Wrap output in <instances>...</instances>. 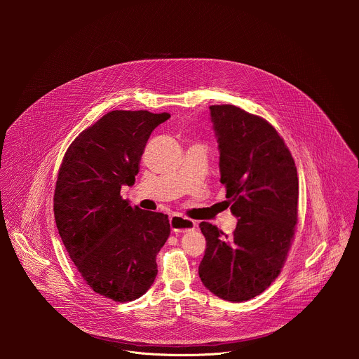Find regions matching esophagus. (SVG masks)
I'll list each match as a JSON object with an SVG mask.
<instances>
[{"instance_id":"esophagus-1","label":"esophagus","mask_w":359,"mask_h":359,"mask_svg":"<svg viewBox=\"0 0 359 359\" xmlns=\"http://www.w3.org/2000/svg\"><path fill=\"white\" fill-rule=\"evenodd\" d=\"M170 226H171L172 232L182 233V232L194 229L196 226V222L189 219V218L181 217V215H171L170 217Z\"/></svg>"}]
</instances>
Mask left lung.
Wrapping results in <instances>:
<instances>
[{
  "label": "left lung",
  "mask_w": 359,
  "mask_h": 359,
  "mask_svg": "<svg viewBox=\"0 0 359 359\" xmlns=\"http://www.w3.org/2000/svg\"><path fill=\"white\" fill-rule=\"evenodd\" d=\"M219 151L221 184L238 218L232 236L201 222L207 248L199 276L217 297L241 303L262 293L279 275L297 222L299 178L276 130L233 104L210 106Z\"/></svg>",
  "instance_id": "8db88e82"
}]
</instances>
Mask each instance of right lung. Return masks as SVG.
Listing matches in <instances>:
<instances>
[{
    "label": "right lung",
    "instance_id": "1",
    "mask_svg": "<svg viewBox=\"0 0 359 359\" xmlns=\"http://www.w3.org/2000/svg\"><path fill=\"white\" fill-rule=\"evenodd\" d=\"M168 113L113 110L84 130L65 154L53 212L62 242L86 283L126 303L154 285L156 256L170 235L165 214L121 199L134 185L147 142Z\"/></svg>",
    "mask_w": 359,
    "mask_h": 359
}]
</instances>
